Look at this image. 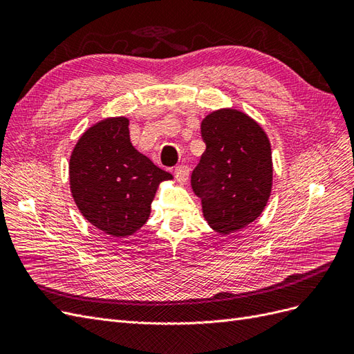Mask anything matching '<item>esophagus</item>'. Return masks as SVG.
<instances>
[{
  "label": "esophagus",
  "mask_w": 354,
  "mask_h": 354,
  "mask_svg": "<svg viewBox=\"0 0 354 354\" xmlns=\"http://www.w3.org/2000/svg\"><path fill=\"white\" fill-rule=\"evenodd\" d=\"M174 174H176V178H177L178 183H186L187 178H189V174H190L189 167L187 165H178L174 171Z\"/></svg>",
  "instance_id": "esophagus-1"
}]
</instances>
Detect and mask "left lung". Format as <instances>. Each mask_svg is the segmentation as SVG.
<instances>
[{
    "label": "left lung",
    "mask_w": 354,
    "mask_h": 354,
    "mask_svg": "<svg viewBox=\"0 0 354 354\" xmlns=\"http://www.w3.org/2000/svg\"><path fill=\"white\" fill-rule=\"evenodd\" d=\"M205 152L192 173L209 226L230 234L260 217L273 181L269 137L238 109L214 111L201 122Z\"/></svg>",
    "instance_id": "1"
}]
</instances>
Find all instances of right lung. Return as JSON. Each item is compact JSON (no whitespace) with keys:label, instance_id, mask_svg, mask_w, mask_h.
Wrapping results in <instances>:
<instances>
[{"label":"right lung","instance_id":"add662e5","mask_svg":"<svg viewBox=\"0 0 354 354\" xmlns=\"http://www.w3.org/2000/svg\"><path fill=\"white\" fill-rule=\"evenodd\" d=\"M125 116L85 131L69 160L71 192L82 216L112 238H127L151 216L160 181L173 176L136 151Z\"/></svg>","mask_w":354,"mask_h":354}]
</instances>
